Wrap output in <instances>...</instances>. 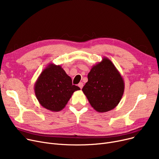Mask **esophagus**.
<instances>
[{
	"label": "esophagus",
	"mask_w": 159,
	"mask_h": 159,
	"mask_svg": "<svg viewBox=\"0 0 159 159\" xmlns=\"http://www.w3.org/2000/svg\"><path fill=\"white\" fill-rule=\"evenodd\" d=\"M78 86H79L80 89H82V87H83V83H82V82H80L79 84H78Z\"/></svg>",
	"instance_id": "34e87169"
}]
</instances>
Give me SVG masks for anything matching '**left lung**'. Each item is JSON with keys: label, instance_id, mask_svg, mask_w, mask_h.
<instances>
[{"label": "left lung", "instance_id": "1", "mask_svg": "<svg viewBox=\"0 0 159 159\" xmlns=\"http://www.w3.org/2000/svg\"><path fill=\"white\" fill-rule=\"evenodd\" d=\"M88 81L82 88L91 106L97 111H109L120 102L124 91V82L113 62L106 57L92 66Z\"/></svg>", "mask_w": 159, "mask_h": 159}]
</instances>
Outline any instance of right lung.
Returning <instances> with one entry per match:
<instances>
[{
    "instance_id": "add662e5",
    "label": "right lung",
    "mask_w": 159,
    "mask_h": 159,
    "mask_svg": "<svg viewBox=\"0 0 159 159\" xmlns=\"http://www.w3.org/2000/svg\"><path fill=\"white\" fill-rule=\"evenodd\" d=\"M80 88L72 84L70 76L60 65L50 63L42 71L34 85L40 105L52 111L64 109L75 91Z\"/></svg>"
}]
</instances>
